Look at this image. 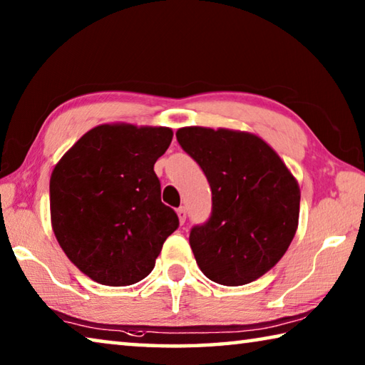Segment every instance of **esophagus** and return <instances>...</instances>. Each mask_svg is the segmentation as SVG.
Listing matches in <instances>:
<instances>
[{"label": "esophagus", "instance_id": "1", "mask_svg": "<svg viewBox=\"0 0 365 365\" xmlns=\"http://www.w3.org/2000/svg\"><path fill=\"white\" fill-rule=\"evenodd\" d=\"M177 215H178V220H180V224H183V222L187 220V211H185L183 206L177 209Z\"/></svg>", "mask_w": 365, "mask_h": 365}]
</instances>
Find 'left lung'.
<instances>
[{
	"mask_svg": "<svg viewBox=\"0 0 365 365\" xmlns=\"http://www.w3.org/2000/svg\"><path fill=\"white\" fill-rule=\"evenodd\" d=\"M175 135L212 191L211 215L190 232L197 265L220 285L255 282L280 261L294 237L298 182L279 154L252 133L183 127Z\"/></svg>",
	"mask_w": 365,
	"mask_h": 365,
	"instance_id": "left-lung-1",
	"label": "left lung"
}]
</instances>
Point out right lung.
Here are the masks:
<instances>
[{
    "label": "right lung",
    "instance_id": "obj_1",
    "mask_svg": "<svg viewBox=\"0 0 365 365\" xmlns=\"http://www.w3.org/2000/svg\"><path fill=\"white\" fill-rule=\"evenodd\" d=\"M172 137L168 127L104 123L86 132L54 168L53 232L91 280L108 287L143 280L178 228L175 211L160 201L154 172Z\"/></svg>",
    "mask_w": 365,
    "mask_h": 365
}]
</instances>
